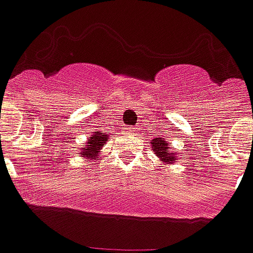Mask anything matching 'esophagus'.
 <instances>
[{
  "label": "esophagus",
  "instance_id": "1",
  "mask_svg": "<svg viewBox=\"0 0 253 253\" xmlns=\"http://www.w3.org/2000/svg\"><path fill=\"white\" fill-rule=\"evenodd\" d=\"M125 130H126V132H128V134H135V132H137V128H135V127H126Z\"/></svg>",
  "mask_w": 253,
  "mask_h": 253
}]
</instances>
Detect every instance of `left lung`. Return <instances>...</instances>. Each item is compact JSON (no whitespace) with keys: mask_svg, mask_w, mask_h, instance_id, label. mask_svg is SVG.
<instances>
[{"mask_svg":"<svg viewBox=\"0 0 253 253\" xmlns=\"http://www.w3.org/2000/svg\"><path fill=\"white\" fill-rule=\"evenodd\" d=\"M152 148L156 153L157 156L160 157V160H163L164 163H172L175 155L174 153H169V144L167 141H164L163 138H155L152 142Z\"/></svg>","mask_w":253,"mask_h":253,"instance_id":"1","label":"left lung"}]
</instances>
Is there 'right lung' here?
<instances>
[{
    "label": "right lung",
    "instance_id": "right-lung-1",
    "mask_svg": "<svg viewBox=\"0 0 253 253\" xmlns=\"http://www.w3.org/2000/svg\"><path fill=\"white\" fill-rule=\"evenodd\" d=\"M108 134H104V132L96 131V134H93L87 141V144L84 145V149L81 152L82 157H94V160H97L98 156V152L102 148V145L107 142L108 139Z\"/></svg>",
    "mask_w": 253,
    "mask_h": 253
}]
</instances>
